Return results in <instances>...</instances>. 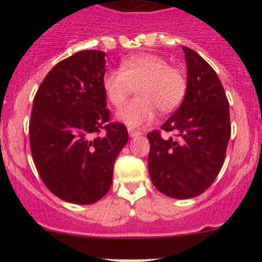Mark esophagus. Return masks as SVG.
Segmentation results:
<instances>
[{
  "instance_id": "esophagus-1",
  "label": "esophagus",
  "mask_w": 262,
  "mask_h": 262,
  "mask_svg": "<svg viewBox=\"0 0 262 262\" xmlns=\"http://www.w3.org/2000/svg\"><path fill=\"white\" fill-rule=\"evenodd\" d=\"M128 133L130 137H137L141 134V132L137 130V129H134V128H128Z\"/></svg>"
}]
</instances>
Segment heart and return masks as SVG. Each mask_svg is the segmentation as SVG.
Masks as SVG:
<instances>
[{
  "label": "heart",
  "instance_id": "obj_1",
  "mask_svg": "<svg viewBox=\"0 0 262 262\" xmlns=\"http://www.w3.org/2000/svg\"><path fill=\"white\" fill-rule=\"evenodd\" d=\"M185 71L168 64L156 54H134L121 62V68L105 72L102 87L107 99L120 106L136 89L139 96L126 102L118 112V118L129 125L138 126L155 118L157 109L170 113L178 109L187 92Z\"/></svg>",
  "mask_w": 262,
  "mask_h": 262
}]
</instances>
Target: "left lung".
Segmentation results:
<instances>
[{"instance_id":"obj_1","label":"left lung","mask_w":262,"mask_h":262,"mask_svg":"<svg viewBox=\"0 0 262 262\" xmlns=\"http://www.w3.org/2000/svg\"><path fill=\"white\" fill-rule=\"evenodd\" d=\"M187 64V92L160 130L147 134L148 171L153 185L175 199L203 194L218 176L231 137L229 104L215 71L196 52L182 47Z\"/></svg>"}]
</instances>
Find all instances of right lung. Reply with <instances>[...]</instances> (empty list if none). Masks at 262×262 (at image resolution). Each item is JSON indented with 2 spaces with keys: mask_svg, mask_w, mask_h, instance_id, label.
I'll use <instances>...</instances> for the list:
<instances>
[{
  "mask_svg": "<svg viewBox=\"0 0 262 262\" xmlns=\"http://www.w3.org/2000/svg\"><path fill=\"white\" fill-rule=\"evenodd\" d=\"M105 53L81 50L46 76L33 101L31 156L50 192L92 204L112 186L114 162L128 142L125 125L110 121L102 87Z\"/></svg>",
  "mask_w": 262,
  "mask_h": 262,
  "instance_id": "right-lung-1",
  "label": "right lung"
}]
</instances>
